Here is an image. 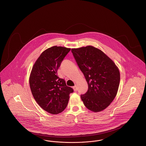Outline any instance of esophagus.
Wrapping results in <instances>:
<instances>
[{
  "label": "esophagus",
  "instance_id": "34e87169",
  "mask_svg": "<svg viewBox=\"0 0 146 146\" xmlns=\"http://www.w3.org/2000/svg\"><path fill=\"white\" fill-rule=\"evenodd\" d=\"M73 90H74V91H76L78 90V88L76 87V86H73Z\"/></svg>",
  "mask_w": 146,
  "mask_h": 146
}]
</instances>
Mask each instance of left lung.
<instances>
[{"label": "left lung", "instance_id": "left-lung-1", "mask_svg": "<svg viewBox=\"0 0 146 146\" xmlns=\"http://www.w3.org/2000/svg\"><path fill=\"white\" fill-rule=\"evenodd\" d=\"M71 51L88 82V91L80 96L84 104L95 112L104 110L118 91L120 82L118 67L105 53L93 46L73 48Z\"/></svg>", "mask_w": 146, "mask_h": 146}]
</instances>
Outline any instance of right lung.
<instances>
[{"label": "right lung", "mask_w": 146, "mask_h": 146, "mask_svg": "<svg viewBox=\"0 0 146 146\" xmlns=\"http://www.w3.org/2000/svg\"><path fill=\"white\" fill-rule=\"evenodd\" d=\"M70 50L66 47L53 46L42 52L31 72L29 84L33 96L44 110L56 115L68 104L72 88L57 76V70Z\"/></svg>", "instance_id": "add662e5"}]
</instances>
